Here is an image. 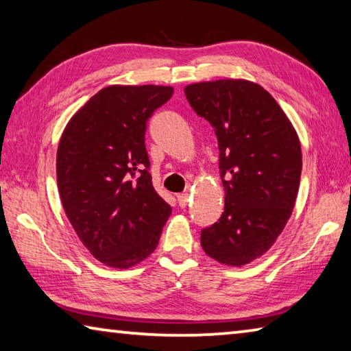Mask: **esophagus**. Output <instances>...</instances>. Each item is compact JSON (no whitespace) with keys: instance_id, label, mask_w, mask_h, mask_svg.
I'll list each match as a JSON object with an SVG mask.
<instances>
[{"instance_id":"esophagus-1","label":"esophagus","mask_w":351,"mask_h":351,"mask_svg":"<svg viewBox=\"0 0 351 351\" xmlns=\"http://www.w3.org/2000/svg\"><path fill=\"white\" fill-rule=\"evenodd\" d=\"M176 199H178V204H180V207H186L189 204V193H178Z\"/></svg>"}]
</instances>
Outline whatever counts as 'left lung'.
Here are the masks:
<instances>
[{"label": "left lung", "instance_id": "1", "mask_svg": "<svg viewBox=\"0 0 351 351\" xmlns=\"http://www.w3.org/2000/svg\"><path fill=\"white\" fill-rule=\"evenodd\" d=\"M184 93L213 127L226 192L219 221L201 232L202 250L221 264L242 267L275 244L291 216L302 170L298 133L256 82H195Z\"/></svg>", "mask_w": 351, "mask_h": 351}]
</instances>
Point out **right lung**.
Segmentation results:
<instances>
[{"label": "right lung", "mask_w": 351, "mask_h": 351, "mask_svg": "<svg viewBox=\"0 0 351 351\" xmlns=\"http://www.w3.org/2000/svg\"><path fill=\"white\" fill-rule=\"evenodd\" d=\"M170 86H109L76 112L56 152L62 207L101 263L129 269L155 252L171 207L156 193L145 150L147 121Z\"/></svg>", "instance_id": "right-lung-1"}]
</instances>
